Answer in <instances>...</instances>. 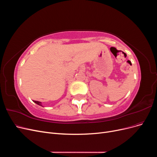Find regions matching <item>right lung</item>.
<instances>
[{
    "label": "right lung",
    "instance_id": "right-lung-1",
    "mask_svg": "<svg viewBox=\"0 0 157 157\" xmlns=\"http://www.w3.org/2000/svg\"><path fill=\"white\" fill-rule=\"evenodd\" d=\"M34 102H35V103H36V104H38V105H39L42 106V105H41V103H40V101H34Z\"/></svg>",
    "mask_w": 157,
    "mask_h": 157
}]
</instances>
